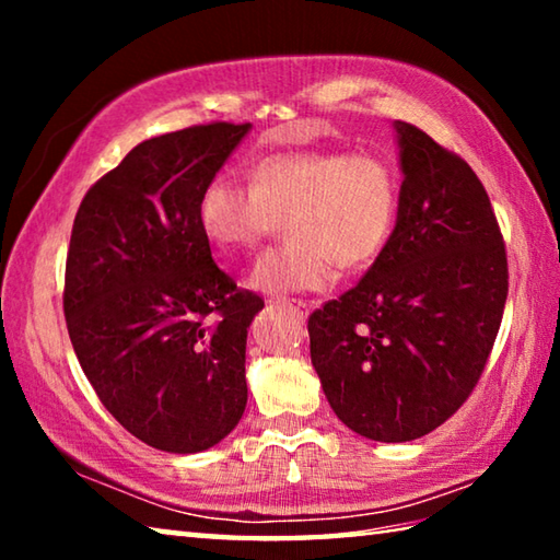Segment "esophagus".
Segmentation results:
<instances>
[{
	"label": "esophagus",
	"instance_id": "obj_1",
	"mask_svg": "<svg viewBox=\"0 0 560 560\" xmlns=\"http://www.w3.org/2000/svg\"><path fill=\"white\" fill-rule=\"evenodd\" d=\"M277 303H281L283 308H289L293 316H299V318H306L308 316V311H311V306L306 301H296V299H281V301H277Z\"/></svg>",
	"mask_w": 560,
	"mask_h": 560
}]
</instances>
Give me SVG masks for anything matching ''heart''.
I'll return each mask as SVG.
<instances>
[{
  "label": "heart",
  "mask_w": 560,
  "mask_h": 560,
  "mask_svg": "<svg viewBox=\"0 0 560 560\" xmlns=\"http://www.w3.org/2000/svg\"><path fill=\"white\" fill-rule=\"evenodd\" d=\"M400 212V179L385 158L343 150L264 155L252 183L220 173L202 187L197 217L224 257L252 252L287 222L289 244L264 252L249 283L264 293L326 291L336 264L358 271L385 252Z\"/></svg>",
  "instance_id": "heart-1"
}]
</instances>
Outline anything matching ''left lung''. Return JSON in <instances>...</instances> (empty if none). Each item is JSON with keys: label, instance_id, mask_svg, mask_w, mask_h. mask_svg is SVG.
Instances as JSON below:
<instances>
[{"label": "left lung", "instance_id": "obj_1", "mask_svg": "<svg viewBox=\"0 0 560 560\" xmlns=\"http://www.w3.org/2000/svg\"><path fill=\"white\" fill-rule=\"evenodd\" d=\"M395 232L353 289L308 316L311 363L338 420L375 442H410L467 402L504 316L506 246L477 173L397 120Z\"/></svg>", "mask_w": 560, "mask_h": 560}]
</instances>
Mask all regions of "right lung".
<instances>
[{"label":"right lung","instance_id":"add662e5","mask_svg":"<svg viewBox=\"0 0 560 560\" xmlns=\"http://www.w3.org/2000/svg\"><path fill=\"white\" fill-rule=\"evenodd\" d=\"M249 122L143 140L75 212L63 316L103 407L163 452L212 447L246 407V328L264 301L212 259L202 187Z\"/></svg>","mask_w":560,"mask_h":560}]
</instances>
